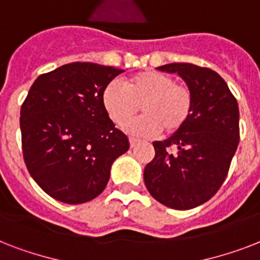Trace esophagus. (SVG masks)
Segmentation results:
<instances>
[{"instance_id":"esophagus-1","label":"esophagus","mask_w":260,"mask_h":260,"mask_svg":"<svg viewBox=\"0 0 260 260\" xmlns=\"http://www.w3.org/2000/svg\"><path fill=\"white\" fill-rule=\"evenodd\" d=\"M139 143H140V140H139V139H136V138H129V144H131V147H132V148H134V147L138 146Z\"/></svg>"}]
</instances>
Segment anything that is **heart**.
<instances>
[{"label": "heart", "instance_id": "heart-1", "mask_svg": "<svg viewBox=\"0 0 260 260\" xmlns=\"http://www.w3.org/2000/svg\"><path fill=\"white\" fill-rule=\"evenodd\" d=\"M102 104L117 125H125L139 112L143 116L126 126L131 134L151 136L162 129L173 134L183 126L193 109V95L187 86L174 82L171 75L148 70L124 81L106 85Z\"/></svg>", "mask_w": 260, "mask_h": 260}]
</instances>
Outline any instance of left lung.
Listing matches in <instances>:
<instances>
[{
	"label": "left lung",
	"instance_id": "left-lung-1",
	"mask_svg": "<svg viewBox=\"0 0 260 260\" xmlns=\"http://www.w3.org/2000/svg\"><path fill=\"white\" fill-rule=\"evenodd\" d=\"M177 73L193 95V109L182 128L154 142L155 158L144 169L152 197L171 209L202 205L221 187L239 144V106L216 71L191 63L158 67Z\"/></svg>",
	"mask_w": 260,
	"mask_h": 260
}]
</instances>
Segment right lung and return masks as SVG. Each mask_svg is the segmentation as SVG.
Listing matches in <instances>:
<instances>
[{
    "label": "right lung",
    "instance_id": "right-lung-1",
    "mask_svg": "<svg viewBox=\"0 0 260 260\" xmlns=\"http://www.w3.org/2000/svg\"><path fill=\"white\" fill-rule=\"evenodd\" d=\"M122 70L74 62L38 77L21 106L22 155L36 183L55 200L83 204L104 191L129 142L102 104Z\"/></svg>",
    "mask_w": 260,
    "mask_h": 260
}]
</instances>
